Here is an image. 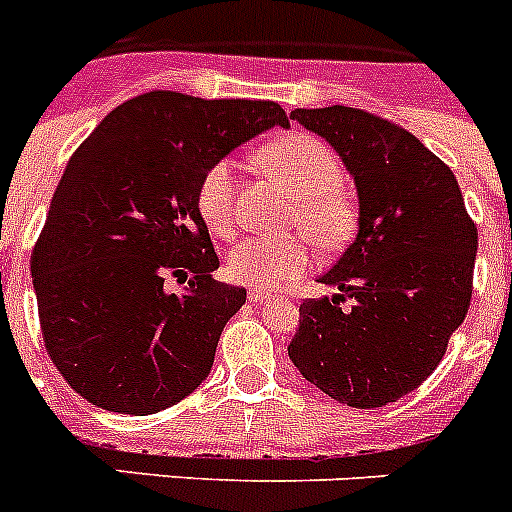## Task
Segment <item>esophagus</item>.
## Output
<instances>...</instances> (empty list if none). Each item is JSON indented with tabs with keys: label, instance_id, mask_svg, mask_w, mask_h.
Returning a JSON list of instances; mask_svg holds the SVG:
<instances>
[{
	"label": "esophagus",
	"instance_id": "1",
	"mask_svg": "<svg viewBox=\"0 0 512 512\" xmlns=\"http://www.w3.org/2000/svg\"><path fill=\"white\" fill-rule=\"evenodd\" d=\"M248 302H253V305H266V302H269V295L261 292V289H251V292H248Z\"/></svg>",
	"mask_w": 512,
	"mask_h": 512
}]
</instances>
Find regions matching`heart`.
Listing matches in <instances>:
<instances>
[{
  "label": "heart",
  "mask_w": 512,
  "mask_h": 512,
  "mask_svg": "<svg viewBox=\"0 0 512 512\" xmlns=\"http://www.w3.org/2000/svg\"><path fill=\"white\" fill-rule=\"evenodd\" d=\"M259 161L295 189L289 223L305 233L251 235L228 253V277L253 289H277L295 282L315 261V243L336 248L354 230V207L343 192V166L333 148L305 130L277 135L259 151ZM197 207L207 228L217 235H233L238 212V171L233 161H217L202 176Z\"/></svg>",
  "instance_id": "obj_1"
}]
</instances>
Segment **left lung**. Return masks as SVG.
I'll use <instances>...</instances> for the list:
<instances>
[{"label":"left lung","instance_id":"left-lung-1","mask_svg":"<svg viewBox=\"0 0 512 512\" xmlns=\"http://www.w3.org/2000/svg\"><path fill=\"white\" fill-rule=\"evenodd\" d=\"M289 117L336 148L359 192V233L320 277L341 292L302 302L289 359L348 408H382L431 377L467 318L477 225L454 171L392 120L341 104Z\"/></svg>","mask_w":512,"mask_h":512}]
</instances>
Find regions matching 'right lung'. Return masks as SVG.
<instances>
[{
    "mask_svg": "<svg viewBox=\"0 0 512 512\" xmlns=\"http://www.w3.org/2000/svg\"><path fill=\"white\" fill-rule=\"evenodd\" d=\"M289 120L266 99L138 94L74 151L33 248L45 351L84 400L151 415L210 374L246 289L220 266L197 207L202 176L235 146ZM184 283L169 293L165 279Z\"/></svg>",
    "mask_w": 512,
    "mask_h": 512,
    "instance_id": "add662e5",
    "label": "right lung"
}]
</instances>
